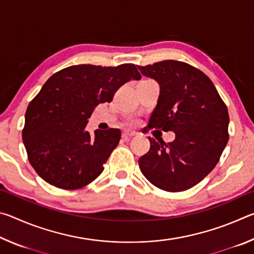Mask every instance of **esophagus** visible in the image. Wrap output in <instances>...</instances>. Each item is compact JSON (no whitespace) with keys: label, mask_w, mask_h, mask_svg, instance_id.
<instances>
[{"label":"esophagus","mask_w":254,"mask_h":254,"mask_svg":"<svg viewBox=\"0 0 254 254\" xmlns=\"http://www.w3.org/2000/svg\"><path fill=\"white\" fill-rule=\"evenodd\" d=\"M137 134L136 132H134V131H126V132H123V137H127V136H135Z\"/></svg>","instance_id":"1"}]
</instances>
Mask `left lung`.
Returning a JSON list of instances; mask_svg holds the SVG:
<instances>
[{"label": "left lung", "instance_id": "1", "mask_svg": "<svg viewBox=\"0 0 254 254\" xmlns=\"http://www.w3.org/2000/svg\"><path fill=\"white\" fill-rule=\"evenodd\" d=\"M137 68L160 87L148 127L176 134L168 144L149 137V152L139 159L141 173L163 190H187L220 160L229 140L227 107L212 80L186 63L165 60Z\"/></svg>", "mask_w": 254, "mask_h": 254}]
</instances>
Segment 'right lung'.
<instances>
[{
  "instance_id": "right-lung-1",
  "label": "right lung",
  "mask_w": 254,
  "mask_h": 254,
  "mask_svg": "<svg viewBox=\"0 0 254 254\" xmlns=\"http://www.w3.org/2000/svg\"><path fill=\"white\" fill-rule=\"evenodd\" d=\"M141 75L133 64L118 67L70 66L56 72L30 102L22 139L33 169L50 185L78 189L104 170L103 165L121 139L119 128L86 130L100 103Z\"/></svg>"
}]
</instances>
